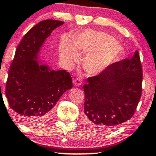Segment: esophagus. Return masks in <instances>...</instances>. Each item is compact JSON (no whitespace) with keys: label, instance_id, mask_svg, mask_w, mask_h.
Here are the masks:
<instances>
[{"label":"esophagus","instance_id":"1","mask_svg":"<svg viewBox=\"0 0 156 156\" xmlns=\"http://www.w3.org/2000/svg\"><path fill=\"white\" fill-rule=\"evenodd\" d=\"M81 84H82V81L81 79H79V78H77V79H75L73 81V85L75 87H80Z\"/></svg>","mask_w":156,"mask_h":156}]
</instances>
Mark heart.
Here are the masks:
<instances>
[{
	"mask_svg": "<svg viewBox=\"0 0 156 156\" xmlns=\"http://www.w3.org/2000/svg\"><path fill=\"white\" fill-rule=\"evenodd\" d=\"M121 44L103 32L85 30L76 34L73 41L64 37L59 44V56L63 62L73 64L79 60V52H87L83 66L88 74L96 75L109 68L121 52Z\"/></svg>",
	"mask_w": 156,
	"mask_h": 156,
	"instance_id": "heart-1",
	"label": "heart"
}]
</instances>
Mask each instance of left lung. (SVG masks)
I'll return each instance as SVG.
<instances>
[{
	"label": "left lung",
	"mask_w": 156,
	"mask_h": 156,
	"mask_svg": "<svg viewBox=\"0 0 156 156\" xmlns=\"http://www.w3.org/2000/svg\"><path fill=\"white\" fill-rule=\"evenodd\" d=\"M83 85V123L106 133L133 117L141 95L142 68L138 51L131 58L114 63Z\"/></svg>",
	"instance_id": "left-lung-1"
}]
</instances>
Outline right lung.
Listing matches in <instances>:
<instances>
[{
	"instance_id": "1",
	"label": "right lung",
	"mask_w": 156,
	"mask_h": 156,
	"mask_svg": "<svg viewBox=\"0 0 156 156\" xmlns=\"http://www.w3.org/2000/svg\"><path fill=\"white\" fill-rule=\"evenodd\" d=\"M64 23L56 20L39 22L23 36L15 51L9 71L6 95L10 107L27 125L47 124L60 98L73 87L69 73L52 69L40 58L47 39Z\"/></svg>"
}]
</instances>
